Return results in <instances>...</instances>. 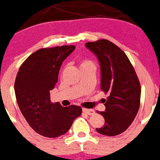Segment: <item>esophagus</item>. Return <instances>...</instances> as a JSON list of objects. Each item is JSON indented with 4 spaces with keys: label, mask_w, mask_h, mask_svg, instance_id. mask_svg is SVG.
<instances>
[{
    "label": "esophagus",
    "mask_w": 160,
    "mask_h": 160,
    "mask_svg": "<svg viewBox=\"0 0 160 160\" xmlns=\"http://www.w3.org/2000/svg\"><path fill=\"white\" fill-rule=\"evenodd\" d=\"M82 112L86 113L88 115H93L95 114L94 110L92 109H86V108H82Z\"/></svg>",
    "instance_id": "esophagus-1"
}]
</instances>
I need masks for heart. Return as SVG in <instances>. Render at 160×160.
<instances>
[{"label": "heart", "instance_id": "1", "mask_svg": "<svg viewBox=\"0 0 160 160\" xmlns=\"http://www.w3.org/2000/svg\"><path fill=\"white\" fill-rule=\"evenodd\" d=\"M91 65H94V64H93V62H92L91 60H89V59L81 60L80 62V65H79V66H80V69L85 68H87Z\"/></svg>", "mask_w": 160, "mask_h": 160}]
</instances>
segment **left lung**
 <instances>
[{"instance_id": "left-lung-1", "label": "left lung", "mask_w": 160, "mask_h": 160, "mask_svg": "<svg viewBox=\"0 0 160 160\" xmlns=\"http://www.w3.org/2000/svg\"><path fill=\"white\" fill-rule=\"evenodd\" d=\"M86 47L98 58L101 68V89L108 93L102 127L95 128L108 136L126 131L136 117L141 98V85L133 66L123 51L108 40L86 43Z\"/></svg>"}]
</instances>
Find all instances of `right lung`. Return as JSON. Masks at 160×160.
<instances>
[{
  "mask_svg": "<svg viewBox=\"0 0 160 160\" xmlns=\"http://www.w3.org/2000/svg\"><path fill=\"white\" fill-rule=\"evenodd\" d=\"M74 49V45L40 49L28 57L16 75L14 89L21 113L29 126L44 137L64 135L81 115L79 106L53 104L49 93L58 81L62 62Z\"/></svg>",
  "mask_w": 160,
  "mask_h": 160,
  "instance_id": "1",
  "label": "right lung"
}]
</instances>
